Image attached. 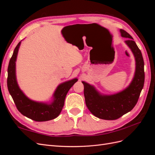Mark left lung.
I'll return each mask as SVG.
<instances>
[{"instance_id": "1", "label": "left lung", "mask_w": 155, "mask_h": 155, "mask_svg": "<svg viewBox=\"0 0 155 155\" xmlns=\"http://www.w3.org/2000/svg\"><path fill=\"white\" fill-rule=\"evenodd\" d=\"M120 31L121 37L127 38L125 43L132 51L136 62L134 78L129 85L120 92L106 95L100 93L93 85L82 81L87 108L93 115L103 120H116L130 111L137 104L143 87L144 62L141 51L130 34L122 29Z\"/></svg>"}]
</instances>
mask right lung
Returning <instances> with one entry per match:
<instances>
[{
    "mask_svg": "<svg viewBox=\"0 0 155 155\" xmlns=\"http://www.w3.org/2000/svg\"><path fill=\"white\" fill-rule=\"evenodd\" d=\"M21 41L18 43L9 62L7 85L18 110L27 118L36 121L53 120L59 115L64 104L68 91L78 79L74 78L61 83L56 88L50 103L39 102L30 100L18 85L16 78V60Z\"/></svg>",
    "mask_w": 155,
    "mask_h": 155,
    "instance_id": "right-lung-1",
    "label": "right lung"
}]
</instances>
